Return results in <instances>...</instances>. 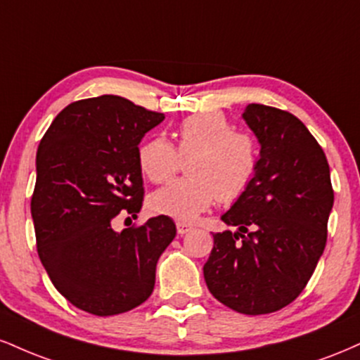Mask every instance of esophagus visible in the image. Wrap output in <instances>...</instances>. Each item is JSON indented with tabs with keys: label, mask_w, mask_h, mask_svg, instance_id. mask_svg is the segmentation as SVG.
Instances as JSON below:
<instances>
[{
	"label": "esophagus",
	"mask_w": 360,
	"mask_h": 360,
	"mask_svg": "<svg viewBox=\"0 0 360 360\" xmlns=\"http://www.w3.org/2000/svg\"><path fill=\"white\" fill-rule=\"evenodd\" d=\"M176 229H177V233L184 235V233L191 232L193 225H191V223H186V221H177L176 223Z\"/></svg>",
	"instance_id": "obj_1"
}]
</instances>
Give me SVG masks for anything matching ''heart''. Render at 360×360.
<instances>
[{
  "label": "heart",
  "mask_w": 360,
  "mask_h": 360,
  "mask_svg": "<svg viewBox=\"0 0 360 360\" xmlns=\"http://www.w3.org/2000/svg\"><path fill=\"white\" fill-rule=\"evenodd\" d=\"M177 146L162 137L147 140L139 148V166L152 183L167 181L181 159L189 177L176 179L148 198L152 212L191 221L214 201L233 203L249 191L259 169L254 139L233 131L232 123L218 111L184 118L176 130Z\"/></svg>",
  "instance_id": "obj_1"
}]
</instances>
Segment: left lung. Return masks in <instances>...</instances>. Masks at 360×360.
Returning <instances> with one entry per match:
<instances>
[{"label":"left lung","instance_id":"8db88e82","mask_svg":"<svg viewBox=\"0 0 360 360\" xmlns=\"http://www.w3.org/2000/svg\"><path fill=\"white\" fill-rule=\"evenodd\" d=\"M243 120L260 143L254 183L221 220L203 267L206 286L225 307L267 315L300 296L325 250L333 206L323 148L288 111L252 103Z\"/></svg>","mask_w":360,"mask_h":360}]
</instances>
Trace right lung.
Wrapping results in <instances>:
<instances>
[{
	"mask_svg": "<svg viewBox=\"0 0 360 360\" xmlns=\"http://www.w3.org/2000/svg\"><path fill=\"white\" fill-rule=\"evenodd\" d=\"M164 113L113 94L74 101L37 150L32 196L37 252L57 291L91 315L130 311L154 291L155 266L176 237L166 214L115 232L143 201L139 143Z\"/></svg>",
	"mask_w": 360,
	"mask_h": 360,
	"instance_id": "add662e5",
	"label": "right lung"
}]
</instances>
